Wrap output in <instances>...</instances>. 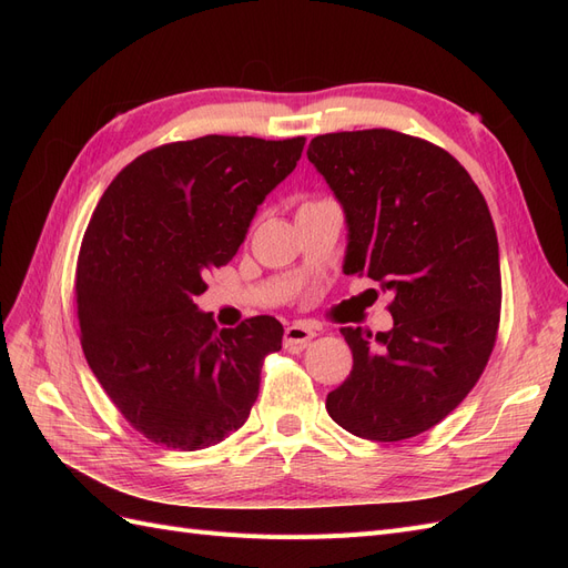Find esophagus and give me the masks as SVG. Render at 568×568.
<instances>
[{
	"instance_id": "34e87169",
	"label": "esophagus",
	"mask_w": 568,
	"mask_h": 568,
	"mask_svg": "<svg viewBox=\"0 0 568 568\" xmlns=\"http://www.w3.org/2000/svg\"><path fill=\"white\" fill-rule=\"evenodd\" d=\"M315 336H317V334H315L313 326L296 322V324H288V326H286L284 343H286V346H305V343H311Z\"/></svg>"
}]
</instances>
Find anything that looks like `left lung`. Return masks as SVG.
<instances>
[{
	"instance_id": "left-lung-1",
	"label": "left lung",
	"mask_w": 568,
	"mask_h": 568,
	"mask_svg": "<svg viewBox=\"0 0 568 568\" xmlns=\"http://www.w3.org/2000/svg\"><path fill=\"white\" fill-rule=\"evenodd\" d=\"M307 159L348 222L343 272L390 291L393 329L341 326L348 379L326 395L346 432L419 436L467 398L500 326V251L488 203L448 151L395 130L320 134Z\"/></svg>"
}]
</instances>
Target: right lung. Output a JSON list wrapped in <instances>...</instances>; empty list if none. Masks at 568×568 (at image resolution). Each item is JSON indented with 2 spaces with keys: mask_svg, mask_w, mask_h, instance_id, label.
<instances>
[{
  "mask_svg": "<svg viewBox=\"0 0 568 568\" xmlns=\"http://www.w3.org/2000/svg\"><path fill=\"white\" fill-rule=\"evenodd\" d=\"M305 136L205 134L151 149L101 196L75 272L80 343L97 382L151 443L203 450L242 428L284 326L217 329L194 296L227 265L257 205L296 168Z\"/></svg>",
  "mask_w": 568,
  "mask_h": 568,
  "instance_id": "obj_1",
  "label": "right lung"
}]
</instances>
